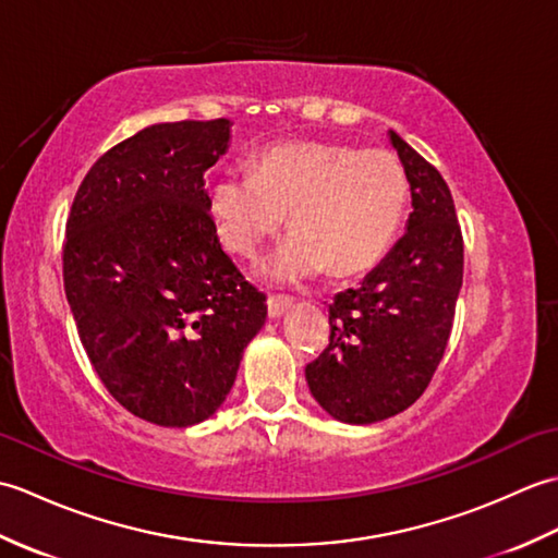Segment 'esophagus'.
<instances>
[{"label": "esophagus", "mask_w": 558, "mask_h": 558, "mask_svg": "<svg viewBox=\"0 0 558 558\" xmlns=\"http://www.w3.org/2000/svg\"><path fill=\"white\" fill-rule=\"evenodd\" d=\"M290 310H292V302H290V300L268 298V316H270V318H280L282 314H288Z\"/></svg>", "instance_id": "obj_1"}]
</instances>
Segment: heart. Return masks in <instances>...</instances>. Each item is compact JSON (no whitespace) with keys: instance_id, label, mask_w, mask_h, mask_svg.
Returning a JSON list of instances; mask_svg holds the SVG:
<instances>
[{"instance_id":"heart-1","label":"heart","mask_w":558,"mask_h":558,"mask_svg":"<svg viewBox=\"0 0 558 558\" xmlns=\"http://www.w3.org/2000/svg\"><path fill=\"white\" fill-rule=\"evenodd\" d=\"M408 201V172L393 153L298 141L266 148L254 172H225L213 186L210 213L222 244L246 258L282 230L290 213L298 236L272 258L270 276L294 282L326 270L342 280L388 254Z\"/></svg>"}]
</instances>
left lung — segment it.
Returning a JSON list of instances; mask_svg holds the SVG:
<instances>
[{"label":"left lung","mask_w":558,"mask_h":558,"mask_svg":"<svg viewBox=\"0 0 558 558\" xmlns=\"http://www.w3.org/2000/svg\"><path fill=\"white\" fill-rule=\"evenodd\" d=\"M390 141L410 180L408 232L357 290L333 300L328 348L306 364L318 405L348 424L393 417L424 393L444 360L462 288L465 246L450 189L396 132Z\"/></svg>","instance_id":"left-lung-1"}]
</instances>
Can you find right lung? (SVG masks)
<instances>
[{"instance_id":"obj_1","label":"right lung","mask_w":558,"mask_h":558,"mask_svg":"<svg viewBox=\"0 0 558 558\" xmlns=\"http://www.w3.org/2000/svg\"><path fill=\"white\" fill-rule=\"evenodd\" d=\"M228 120L156 124L93 162L66 218L64 292L108 393L160 426L208 420L266 322V294L222 252L204 172Z\"/></svg>"}]
</instances>
